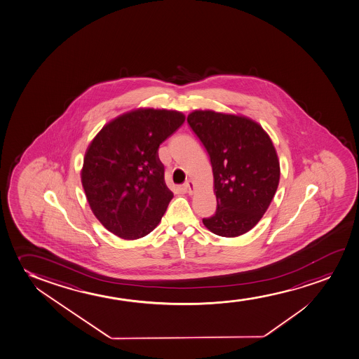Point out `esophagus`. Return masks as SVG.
<instances>
[{
	"label": "esophagus",
	"instance_id": "obj_1",
	"mask_svg": "<svg viewBox=\"0 0 359 359\" xmlns=\"http://www.w3.org/2000/svg\"><path fill=\"white\" fill-rule=\"evenodd\" d=\"M184 187L187 189V191L189 195H192V194H194V185H192L191 180H187V182L184 184Z\"/></svg>",
	"mask_w": 359,
	"mask_h": 359
}]
</instances>
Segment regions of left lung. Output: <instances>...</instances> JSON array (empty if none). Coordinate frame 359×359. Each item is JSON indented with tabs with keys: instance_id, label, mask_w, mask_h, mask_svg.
<instances>
[{
	"instance_id": "left-lung-1",
	"label": "left lung",
	"mask_w": 359,
	"mask_h": 359,
	"mask_svg": "<svg viewBox=\"0 0 359 359\" xmlns=\"http://www.w3.org/2000/svg\"><path fill=\"white\" fill-rule=\"evenodd\" d=\"M187 123L210 154L215 177L217 210L202 222L224 238L246 233L266 213L279 185L274 144L247 116L194 111Z\"/></svg>"
}]
</instances>
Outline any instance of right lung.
<instances>
[{"label": "right lung", "instance_id": "obj_1", "mask_svg": "<svg viewBox=\"0 0 359 359\" xmlns=\"http://www.w3.org/2000/svg\"><path fill=\"white\" fill-rule=\"evenodd\" d=\"M184 121L177 111L139 108L107 123L90 142L81 182L108 231L136 240L158 225L174 196L164 182L158 147Z\"/></svg>", "mask_w": 359, "mask_h": 359}]
</instances>
